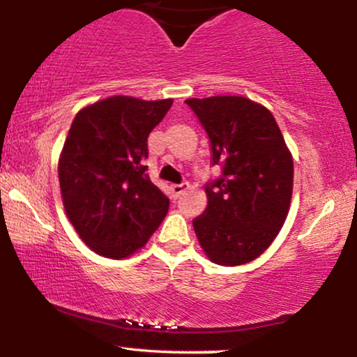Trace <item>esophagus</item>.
<instances>
[{"instance_id": "1", "label": "esophagus", "mask_w": 357, "mask_h": 357, "mask_svg": "<svg viewBox=\"0 0 357 357\" xmlns=\"http://www.w3.org/2000/svg\"><path fill=\"white\" fill-rule=\"evenodd\" d=\"M188 190V183H183V184H171L169 191H171V198L173 199H178L179 196L183 195L184 191Z\"/></svg>"}]
</instances>
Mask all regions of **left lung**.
I'll return each mask as SVG.
<instances>
[{"instance_id":"1","label":"left lung","mask_w":357,"mask_h":357,"mask_svg":"<svg viewBox=\"0 0 357 357\" xmlns=\"http://www.w3.org/2000/svg\"><path fill=\"white\" fill-rule=\"evenodd\" d=\"M206 130L220 178L206 184L208 206L192 220L208 258L225 267L255 260L270 247L292 198V154L272 112L245 97L188 99Z\"/></svg>"}]
</instances>
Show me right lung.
Listing matches in <instances>:
<instances>
[{"instance_id":"1","label":"right lung","mask_w":357,"mask_h":357,"mask_svg":"<svg viewBox=\"0 0 357 357\" xmlns=\"http://www.w3.org/2000/svg\"><path fill=\"white\" fill-rule=\"evenodd\" d=\"M173 99L116 96L82 109L59 161L65 211L85 245L107 258L144 247L169 210L146 174L147 137Z\"/></svg>"}]
</instances>
